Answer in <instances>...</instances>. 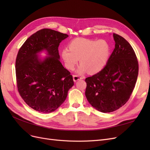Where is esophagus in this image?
<instances>
[{"label":"esophagus","mask_w":150,"mask_h":150,"mask_svg":"<svg viewBox=\"0 0 150 150\" xmlns=\"http://www.w3.org/2000/svg\"><path fill=\"white\" fill-rule=\"evenodd\" d=\"M82 79H83L82 77H80L79 76H76V75H73V80L74 82H76V81H78V80Z\"/></svg>","instance_id":"esophagus-1"}]
</instances>
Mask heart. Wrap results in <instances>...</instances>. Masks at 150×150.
<instances>
[{
	"mask_svg": "<svg viewBox=\"0 0 150 150\" xmlns=\"http://www.w3.org/2000/svg\"><path fill=\"white\" fill-rule=\"evenodd\" d=\"M69 50L62 51V57L67 69L73 70L78 63V73L83 74L88 71L91 74L97 73L103 69L108 60L110 47L103 39L94 40L85 38H77L69 43Z\"/></svg>",
	"mask_w": 150,
	"mask_h": 150,
	"instance_id": "b5f03b06",
	"label": "heart"
}]
</instances>
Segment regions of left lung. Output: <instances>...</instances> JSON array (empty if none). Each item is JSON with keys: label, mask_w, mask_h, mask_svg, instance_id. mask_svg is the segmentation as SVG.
<instances>
[{"label": "left lung", "mask_w": 150, "mask_h": 150, "mask_svg": "<svg viewBox=\"0 0 150 150\" xmlns=\"http://www.w3.org/2000/svg\"><path fill=\"white\" fill-rule=\"evenodd\" d=\"M115 47L106 65L86 78L85 95L91 105L102 112L118 110L128 101L138 75V62L133 47L121 35L113 34Z\"/></svg>", "instance_id": "obj_1"}]
</instances>
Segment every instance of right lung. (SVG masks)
<instances>
[{
	"label": "right lung",
	"instance_id": "obj_1",
	"mask_svg": "<svg viewBox=\"0 0 150 150\" xmlns=\"http://www.w3.org/2000/svg\"><path fill=\"white\" fill-rule=\"evenodd\" d=\"M68 35L43 29L27 39L18 52L16 74L18 91L29 106L43 113L55 111L74 85L72 76L60 62L58 47ZM47 52L41 60L38 53Z\"/></svg>",
	"mask_w": 150,
	"mask_h": 150
}]
</instances>
